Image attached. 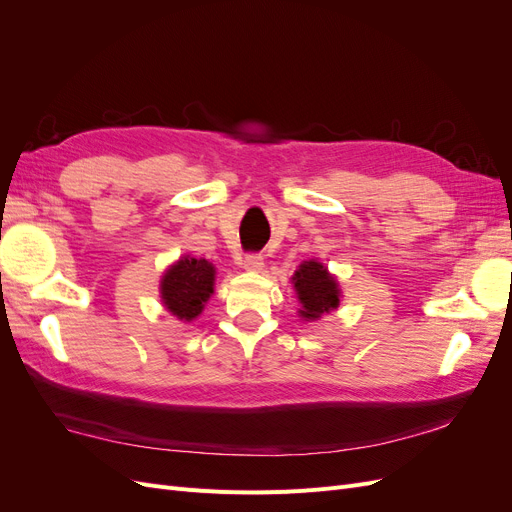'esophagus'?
Listing matches in <instances>:
<instances>
[{"instance_id": "34e87169", "label": "esophagus", "mask_w": 512, "mask_h": 512, "mask_svg": "<svg viewBox=\"0 0 512 512\" xmlns=\"http://www.w3.org/2000/svg\"><path fill=\"white\" fill-rule=\"evenodd\" d=\"M262 265H265V260H262L260 254H245L243 258L245 271H262Z\"/></svg>"}]
</instances>
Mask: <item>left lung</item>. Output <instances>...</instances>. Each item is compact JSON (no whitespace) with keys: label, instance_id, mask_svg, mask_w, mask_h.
<instances>
[{"label":"left lung","instance_id":"8db88e82","mask_svg":"<svg viewBox=\"0 0 512 512\" xmlns=\"http://www.w3.org/2000/svg\"><path fill=\"white\" fill-rule=\"evenodd\" d=\"M294 290L303 305L301 316L307 320H318L339 305V290L335 277L329 275L318 260H305L292 277Z\"/></svg>","mask_w":512,"mask_h":512}]
</instances>
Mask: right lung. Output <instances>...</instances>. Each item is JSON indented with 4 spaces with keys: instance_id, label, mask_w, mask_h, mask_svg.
I'll use <instances>...</instances> for the list:
<instances>
[{
    "instance_id": "add662e5",
    "label": "right lung",
    "mask_w": 512,
    "mask_h": 512,
    "mask_svg": "<svg viewBox=\"0 0 512 512\" xmlns=\"http://www.w3.org/2000/svg\"><path fill=\"white\" fill-rule=\"evenodd\" d=\"M215 269L205 258H181L162 277V301L170 314L190 322L211 297Z\"/></svg>"
}]
</instances>
